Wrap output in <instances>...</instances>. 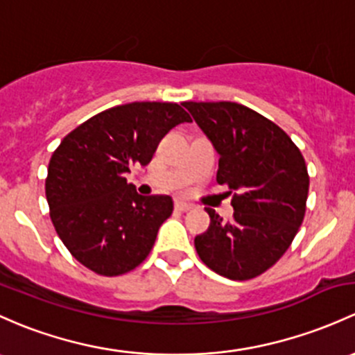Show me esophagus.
<instances>
[{
  "label": "esophagus",
  "mask_w": 355,
  "mask_h": 355,
  "mask_svg": "<svg viewBox=\"0 0 355 355\" xmlns=\"http://www.w3.org/2000/svg\"><path fill=\"white\" fill-rule=\"evenodd\" d=\"M175 209H178V211L182 212H187V211H192L193 206L189 202H184V200H177V202H175Z\"/></svg>",
  "instance_id": "34e87169"
}]
</instances>
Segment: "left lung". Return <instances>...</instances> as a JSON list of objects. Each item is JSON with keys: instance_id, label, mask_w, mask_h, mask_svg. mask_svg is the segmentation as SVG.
<instances>
[{"instance_id": "1", "label": "left lung", "mask_w": 355, "mask_h": 355, "mask_svg": "<svg viewBox=\"0 0 355 355\" xmlns=\"http://www.w3.org/2000/svg\"><path fill=\"white\" fill-rule=\"evenodd\" d=\"M219 153L230 221L206 207L211 225L196 236L200 260L223 277L248 281L286 253L304 219L309 175L300 148L259 112L234 102H185Z\"/></svg>"}]
</instances>
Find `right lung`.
Returning a JSON list of instances; mask_svg holds the SVG:
<instances>
[{
	"mask_svg": "<svg viewBox=\"0 0 355 355\" xmlns=\"http://www.w3.org/2000/svg\"><path fill=\"white\" fill-rule=\"evenodd\" d=\"M182 122L192 119L178 103H125L93 115L52 153L51 221L71 255L95 274H128L151 252L173 200L139 196L125 173L148 165L163 136Z\"/></svg>",
	"mask_w": 355,
	"mask_h": 355,
	"instance_id": "add662e5",
	"label": "right lung"
}]
</instances>
